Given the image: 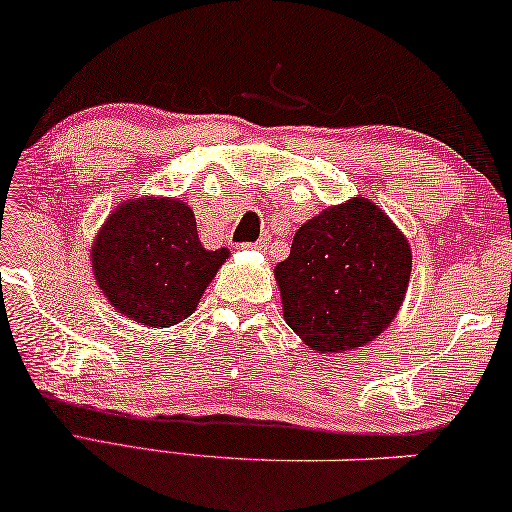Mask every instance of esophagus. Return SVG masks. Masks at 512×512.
<instances>
[{
    "mask_svg": "<svg viewBox=\"0 0 512 512\" xmlns=\"http://www.w3.org/2000/svg\"><path fill=\"white\" fill-rule=\"evenodd\" d=\"M268 244H270V240H268V237H261V240H256L254 244H247V247H251V249H256V251H263V249H268Z\"/></svg>",
    "mask_w": 512,
    "mask_h": 512,
    "instance_id": "1",
    "label": "esophagus"
}]
</instances>
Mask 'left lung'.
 Returning <instances> with one entry per match:
<instances>
[{"mask_svg": "<svg viewBox=\"0 0 512 512\" xmlns=\"http://www.w3.org/2000/svg\"><path fill=\"white\" fill-rule=\"evenodd\" d=\"M411 275V247L364 197L324 209L296 230L277 263L284 320L305 345L343 353L374 341L395 320Z\"/></svg>", "mask_w": 512, "mask_h": 512, "instance_id": "1", "label": "left lung"}]
</instances>
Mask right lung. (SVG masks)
<instances>
[{
	"mask_svg": "<svg viewBox=\"0 0 512 512\" xmlns=\"http://www.w3.org/2000/svg\"><path fill=\"white\" fill-rule=\"evenodd\" d=\"M230 256L197 237L183 199L136 197L112 211L91 247V270L112 308L148 327H171L197 308Z\"/></svg>",
	"mask_w": 512,
	"mask_h": 512,
	"instance_id": "obj_1",
	"label": "right lung"
}]
</instances>
